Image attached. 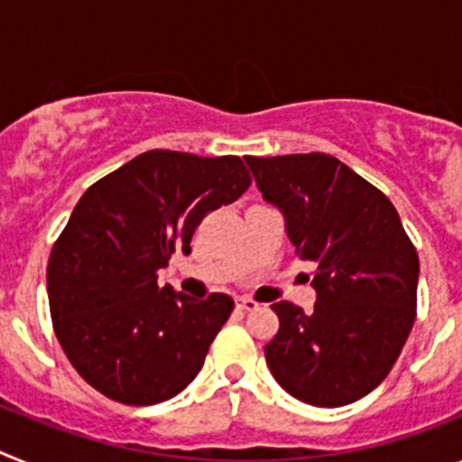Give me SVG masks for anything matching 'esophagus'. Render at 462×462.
<instances>
[{
	"mask_svg": "<svg viewBox=\"0 0 462 462\" xmlns=\"http://www.w3.org/2000/svg\"><path fill=\"white\" fill-rule=\"evenodd\" d=\"M236 308L243 310V312H252V310L259 308V303H256V300H252V298L240 296V298H236Z\"/></svg>",
	"mask_w": 462,
	"mask_h": 462,
	"instance_id": "1",
	"label": "esophagus"
}]
</instances>
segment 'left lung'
<instances>
[{"instance_id": "left-lung-1", "label": "left lung", "mask_w": 462, "mask_h": 462, "mask_svg": "<svg viewBox=\"0 0 462 462\" xmlns=\"http://www.w3.org/2000/svg\"><path fill=\"white\" fill-rule=\"evenodd\" d=\"M263 201L284 217L317 271L314 312L273 305L280 330L266 345L273 377L314 407H342L377 389L416 317L419 256L393 203L324 152L245 157Z\"/></svg>"}]
</instances>
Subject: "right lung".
<instances>
[{
  "mask_svg": "<svg viewBox=\"0 0 462 462\" xmlns=\"http://www.w3.org/2000/svg\"><path fill=\"white\" fill-rule=\"evenodd\" d=\"M252 178L240 157L150 150L94 182L48 261L55 336L80 377L122 405H157L203 368L234 298L196 300L159 287L173 252L189 254L208 212Z\"/></svg>",
  "mask_w": 462,
  "mask_h": 462,
  "instance_id": "obj_1",
  "label": "right lung"
}]
</instances>
